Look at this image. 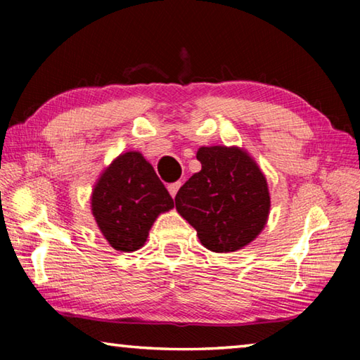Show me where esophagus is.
I'll use <instances>...</instances> for the list:
<instances>
[{
    "label": "esophagus",
    "mask_w": 360,
    "mask_h": 360,
    "mask_svg": "<svg viewBox=\"0 0 360 360\" xmlns=\"http://www.w3.org/2000/svg\"><path fill=\"white\" fill-rule=\"evenodd\" d=\"M179 187H181V182H179V181H176V182H172V184H168V192H169V195H172L173 198L176 197V193H178Z\"/></svg>",
    "instance_id": "esophagus-1"
}]
</instances>
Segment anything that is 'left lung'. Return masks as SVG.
<instances>
[{
  "label": "left lung",
  "instance_id": "1",
  "mask_svg": "<svg viewBox=\"0 0 360 360\" xmlns=\"http://www.w3.org/2000/svg\"><path fill=\"white\" fill-rule=\"evenodd\" d=\"M197 160L202 169L176 193V210L210 251H238L266 222L270 193L265 176L238 148H200Z\"/></svg>",
  "mask_w": 360,
  "mask_h": 360
}]
</instances>
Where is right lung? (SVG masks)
Masks as SVG:
<instances>
[{"instance_id": "1", "label": "right lung", "mask_w": 360, "mask_h": 360, "mask_svg": "<svg viewBox=\"0 0 360 360\" xmlns=\"http://www.w3.org/2000/svg\"><path fill=\"white\" fill-rule=\"evenodd\" d=\"M174 206L172 195L139 152L119 155L92 193V212L115 251L141 248L160 212Z\"/></svg>"}]
</instances>
